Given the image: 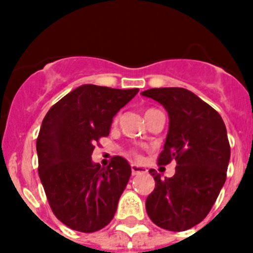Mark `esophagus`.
<instances>
[{"instance_id":"esophagus-1","label":"esophagus","mask_w":253,"mask_h":253,"mask_svg":"<svg viewBox=\"0 0 253 253\" xmlns=\"http://www.w3.org/2000/svg\"><path fill=\"white\" fill-rule=\"evenodd\" d=\"M131 172H132V174H139V173H146L147 172V169L146 168H143V167L140 166H136V164H132L131 166Z\"/></svg>"}]
</instances>
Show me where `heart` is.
Returning a JSON list of instances; mask_svg holds the SVG:
<instances>
[{
    "label": "heart",
    "mask_w": 253,
    "mask_h": 253,
    "mask_svg": "<svg viewBox=\"0 0 253 253\" xmlns=\"http://www.w3.org/2000/svg\"><path fill=\"white\" fill-rule=\"evenodd\" d=\"M151 110H154V109H148V110L146 111V114H147V113H148V111H151ZM114 122H117V118L114 119ZM131 155H132V156H135V158H138V154H136V152H131Z\"/></svg>",
    "instance_id": "b5f03b06"
}]
</instances>
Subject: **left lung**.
Listing matches in <instances>:
<instances>
[{"label": "left lung", "instance_id": "left-lung-1", "mask_svg": "<svg viewBox=\"0 0 253 253\" xmlns=\"http://www.w3.org/2000/svg\"><path fill=\"white\" fill-rule=\"evenodd\" d=\"M142 95L168 111L169 130L159 166L177 163L169 178L150 170L156 184L147 197V214L159 227L185 231L206 218L224 185L231 154L227 130L218 111L188 89L154 87Z\"/></svg>", "mask_w": 253, "mask_h": 253}]
</instances>
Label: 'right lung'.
<instances>
[{
	"mask_svg": "<svg viewBox=\"0 0 253 253\" xmlns=\"http://www.w3.org/2000/svg\"><path fill=\"white\" fill-rule=\"evenodd\" d=\"M138 91L81 85L55 103L42 122L39 177L53 214L75 231H98L114 218L131 167L114 156L103 168L91 162V154L110 132L114 115Z\"/></svg>",
	"mask_w": 253,
	"mask_h": 253,
	"instance_id": "add662e5",
	"label": "right lung"
}]
</instances>
